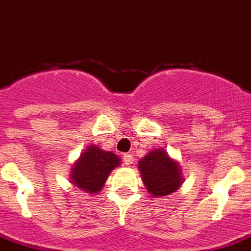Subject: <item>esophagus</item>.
I'll return each instance as SVG.
<instances>
[{
	"label": "esophagus",
	"instance_id": "34e87169",
	"mask_svg": "<svg viewBox=\"0 0 251 251\" xmlns=\"http://www.w3.org/2000/svg\"><path fill=\"white\" fill-rule=\"evenodd\" d=\"M122 158H124V162H125V165H127V166H129V165H131V162H132V156L130 153H125L124 154V156H122Z\"/></svg>",
	"mask_w": 251,
	"mask_h": 251
}]
</instances>
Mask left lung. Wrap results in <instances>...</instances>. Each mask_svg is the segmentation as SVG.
<instances>
[{"label":"left lung","mask_w":251,"mask_h":251,"mask_svg":"<svg viewBox=\"0 0 251 251\" xmlns=\"http://www.w3.org/2000/svg\"><path fill=\"white\" fill-rule=\"evenodd\" d=\"M142 180L152 197L168 196L182 185V170L164 148L151 151L138 164Z\"/></svg>","instance_id":"1"}]
</instances>
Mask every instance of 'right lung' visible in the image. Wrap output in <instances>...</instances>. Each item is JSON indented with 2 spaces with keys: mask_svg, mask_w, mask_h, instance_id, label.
<instances>
[{
  "mask_svg": "<svg viewBox=\"0 0 251 251\" xmlns=\"http://www.w3.org/2000/svg\"><path fill=\"white\" fill-rule=\"evenodd\" d=\"M120 164L119 156L113 152L103 151L98 146H90L75 162L69 176L76 187L94 195L103 188L108 175Z\"/></svg>",
  "mask_w": 251,
  "mask_h": 251,
  "instance_id": "1",
  "label": "right lung"
}]
</instances>
